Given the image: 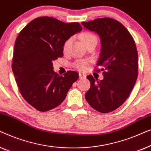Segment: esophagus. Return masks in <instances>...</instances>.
Here are the masks:
<instances>
[{
    "instance_id": "34e87169",
    "label": "esophagus",
    "mask_w": 151,
    "mask_h": 151,
    "mask_svg": "<svg viewBox=\"0 0 151 151\" xmlns=\"http://www.w3.org/2000/svg\"><path fill=\"white\" fill-rule=\"evenodd\" d=\"M79 77H80V79H85L86 75L83 73H79Z\"/></svg>"
}]
</instances>
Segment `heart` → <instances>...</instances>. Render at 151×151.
<instances>
[{"mask_svg":"<svg viewBox=\"0 0 151 151\" xmlns=\"http://www.w3.org/2000/svg\"><path fill=\"white\" fill-rule=\"evenodd\" d=\"M81 38L82 40L83 41V42L86 45L88 43L93 42V41H97L98 39H97V37L95 36V35L91 32H84L81 34ZM71 38H68L64 42L63 46V49L64 52H67V51H69V49L71 47ZM87 65V62L86 60H78L76 62L75 66L78 69H84Z\"/></svg>","mask_w":151,"mask_h":151,"instance_id":"b5f03b06","label":"heart"}]
</instances>
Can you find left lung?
I'll list each match as a JSON object with an SVG mask.
<instances>
[{
  "mask_svg": "<svg viewBox=\"0 0 151 151\" xmlns=\"http://www.w3.org/2000/svg\"><path fill=\"white\" fill-rule=\"evenodd\" d=\"M101 39V53L95 71H102L104 79L87 76L91 87L85 99L95 110L106 113L119 108L129 96L138 74V53L135 40L121 22L111 18L82 22Z\"/></svg>",
  "mask_w": 151,
  "mask_h": 151,
  "instance_id": "1",
  "label": "left lung"
}]
</instances>
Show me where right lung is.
<instances>
[{"mask_svg": "<svg viewBox=\"0 0 151 151\" xmlns=\"http://www.w3.org/2000/svg\"><path fill=\"white\" fill-rule=\"evenodd\" d=\"M82 29L78 22L42 16L32 20L16 38L12 71L20 94L38 111H48L60 104L79 78L74 71L60 76L53 71L52 62L63 57L65 41Z\"/></svg>", "mask_w": 151, "mask_h": 151, "instance_id": "add662e5", "label": "right lung"}]
</instances>
